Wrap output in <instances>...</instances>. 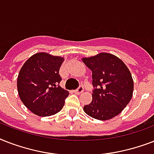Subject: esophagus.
Segmentation results:
<instances>
[{"label": "esophagus", "instance_id": "obj_1", "mask_svg": "<svg viewBox=\"0 0 154 154\" xmlns=\"http://www.w3.org/2000/svg\"><path fill=\"white\" fill-rule=\"evenodd\" d=\"M83 91H84V88H83V86H82V85H80V86L78 87V88H77L74 92L77 94H81Z\"/></svg>", "mask_w": 154, "mask_h": 154}]
</instances>
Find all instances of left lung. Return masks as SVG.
Listing matches in <instances>:
<instances>
[{
  "instance_id": "8db88e82",
  "label": "left lung",
  "mask_w": 154,
  "mask_h": 154,
  "mask_svg": "<svg viewBox=\"0 0 154 154\" xmlns=\"http://www.w3.org/2000/svg\"><path fill=\"white\" fill-rule=\"evenodd\" d=\"M82 61L92 70L94 87L92 102L85 105V112L101 121L119 114L133 97L134 81L129 69L111 53H101Z\"/></svg>"
}]
</instances>
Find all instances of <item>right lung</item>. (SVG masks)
Returning <instances> with one entry per match:
<instances>
[{
    "label": "right lung",
    "mask_w": 154,
    "mask_h": 154,
    "mask_svg": "<svg viewBox=\"0 0 154 154\" xmlns=\"http://www.w3.org/2000/svg\"><path fill=\"white\" fill-rule=\"evenodd\" d=\"M64 57L37 53L23 65L18 74L17 91L20 101L32 113L49 117L60 112L69 91L59 85V69Z\"/></svg>",
    "instance_id": "obj_1"
}]
</instances>
